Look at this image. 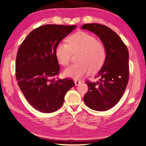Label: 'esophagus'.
<instances>
[{"label": "esophagus", "instance_id": "obj_1", "mask_svg": "<svg viewBox=\"0 0 146 146\" xmlns=\"http://www.w3.org/2000/svg\"><path fill=\"white\" fill-rule=\"evenodd\" d=\"M81 82H80V81H79V80H75V86H78L79 84H80Z\"/></svg>", "mask_w": 146, "mask_h": 146}]
</instances>
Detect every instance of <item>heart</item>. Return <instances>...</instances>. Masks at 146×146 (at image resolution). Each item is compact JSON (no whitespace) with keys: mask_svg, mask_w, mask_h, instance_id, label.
Listing matches in <instances>:
<instances>
[{"mask_svg":"<svg viewBox=\"0 0 146 146\" xmlns=\"http://www.w3.org/2000/svg\"><path fill=\"white\" fill-rule=\"evenodd\" d=\"M67 43L60 42L55 48V56L61 65L67 66L73 53L78 52V62L71 64L64 70L66 77L79 79L90 70L95 72L102 67L106 58V50L102 43L95 36L80 31L69 36Z\"/></svg>","mask_w":146,"mask_h":146,"instance_id":"b5f03b06","label":"heart"}]
</instances>
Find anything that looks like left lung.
I'll return each mask as SVG.
<instances>
[{"instance_id": "1", "label": "left lung", "mask_w": 146, "mask_h": 146, "mask_svg": "<svg viewBox=\"0 0 146 146\" xmlns=\"http://www.w3.org/2000/svg\"><path fill=\"white\" fill-rule=\"evenodd\" d=\"M81 29L95 33L106 50V58L97 74V82L86 81L88 92L84 97L86 105L98 111L112 108L118 102L129 80V53L120 36L107 26L99 24H86Z\"/></svg>"}]
</instances>
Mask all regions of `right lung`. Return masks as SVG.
<instances>
[{
    "instance_id": "1",
    "label": "right lung",
    "mask_w": 146,
    "mask_h": 146,
    "mask_svg": "<svg viewBox=\"0 0 146 146\" xmlns=\"http://www.w3.org/2000/svg\"><path fill=\"white\" fill-rule=\"evenodd\" d=\"M76 26L46 24L35 29L21 44L16 58L18 85L24 97L39 111L53 113L63 104L66 93L75 86L68 78L56 80L60 66L57 44Z\"/></svg>"
}]
</instances>
